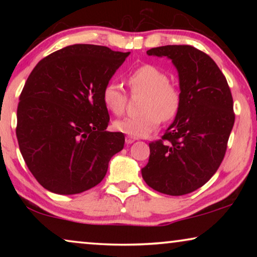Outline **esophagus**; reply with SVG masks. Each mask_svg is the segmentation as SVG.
Here are the masks:
<instances>
[{
    "mask_svg": "<svg viewBox=\"0 0 257 257\" xmlns=\"http://www.w3.org/2000/svg\"><path fill=\"white\" fill-rule=\"evenodd\" d=\"M125 142H126V144H127V145H130V144H132V143H135L136 142V138H133V137H126V139H125Z\"/></svg>",
    "mask_w": 257,
    "mask_h": 257,
    "instance_id": "obj_1",
    "label": "esophagus"
}]
</instances>
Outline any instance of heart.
Wrapping results in <instances>:
<instances>
[{
	"label": "heart",
	"mask_w": 257,
	"mask_h": 257,
	"mask_svg": "<svg viewBox=\"0 0 257 257\" xmlns=\"http://www.w3.org/2000/svg\"><path fill=\"white\" fill-rule=\"evenodd\" d=\"M127 82L133 93L145 97L140 107L143 113L115 120L113 127L118 132L135 138L146 137L159 126L160 120L168 121L178 114L181 105L180 90L170 82L164 70L152 64H144L130 73ZM101 99L111 113L120 115L124 112L126 94L114 80L105 84Z\"/></svg>",
	"instance_id": "1"
}]
</instances>
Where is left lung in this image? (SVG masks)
Instances as JSON below:
<instances>
[{
	"label": "left lung",
	"instance_id": "1",
	"mask_svg": "<svg viewBox=\"0 0 257 257\" xmlns=\"http://www.w3.org/2000/svg\"><path fill=\"white\" fill-rule=\"evenodd\" d=\"M147 55L173 63L181 105L163 139L150 144L142 175L158 192L185 195L205 185L222 163L235 120L233 97L216 63L191 45L153 48Z\"/></svg>",
	"mask_w": 257,
	"mask_h": 257
}]
</instances>
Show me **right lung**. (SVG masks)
I'll return each instance as SVG.
<instances>
[{"label": "right lung", "instance_id": "1", "mask_svg": "<svg viewBox=\"0 0 257 257\" xmlns=\"http://www.w3.org/2000/svg\"><path fill=\"white\" fill-rule=\"evenodd\" d=\"M128 55L70 45L42 59L28 77L16 136L28 168L45 189L71 195L94 187L122 150L124 135L106 131L101 92Z\"/></svg>", "mask_w": 257, "mask_h": 257}]
</instances>
